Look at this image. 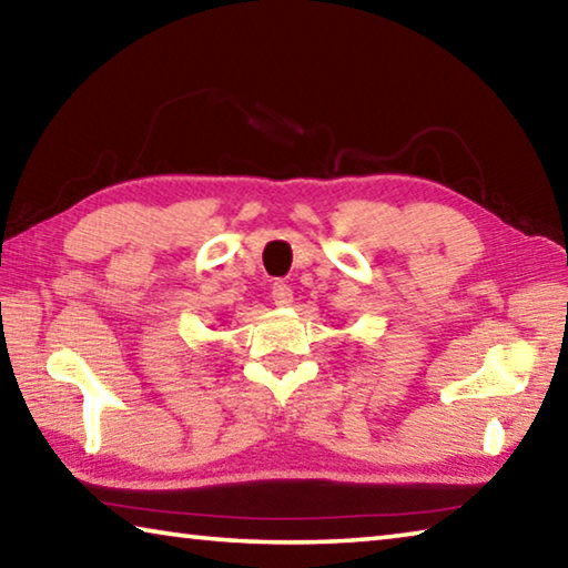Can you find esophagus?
<instances>
[{"label":"esophagus","mask_w":568,"mask_h":568,"mask_svg":"<svg viewBox=\"0 0 568 568\" xmlns=\"http://www.w3.org/2000/svg\"><path fill=\"white\" fill-rule=\"evenodd\" d=\"M271 297H273V303H275V305L287 307V305L293 303V291H291V285H285V283H275V285H273V293H271Z\"/></svg>","instance_id":"1"}]
</instances>
